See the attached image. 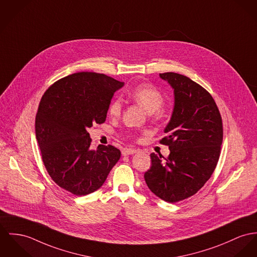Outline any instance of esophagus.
Returning a JSON list of instances; mask_svg holds the SVG:
<instances>
[{"label":"esophagus","instance_id":"obj_1","mask_svg":"<svg viewBox=\"0 0 257 257\" xmlns=\"http://www.w3.org/2000/svg\"><path fill=\"white\" fill-rule=\"evenodd\" d=\"M138 151L134 150V149H123L122 150V156H129V155H134L136 154Z\"/></svg>","mask_w":257,"mask_h":257}]
</instances>
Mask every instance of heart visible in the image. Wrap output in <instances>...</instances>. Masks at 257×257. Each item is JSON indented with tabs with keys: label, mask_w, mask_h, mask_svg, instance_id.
<instances>
[{
	"label": "heart",
	"mask_w": 257,
	"mask_h": 257,
	"mask_svg": "<svg viewBox=\"0 0 257 257\" xmlns=\"http://www.w3.org/2000/svg\"><path fill=\"white\" fill-rule=\"evenodd\" d=\"M128 97L137 102L148 113L152 114L160 109L163 104V95L151 84H140L128 93ZM122 109V102L119 99L110 102L108 113L111 116H118Z\"/></svg>",
	"instance_id": "obj_1"
}]
</instances>
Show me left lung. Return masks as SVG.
<instances>
[{
  "label": "left lung",
  "mask_w": 257,
  "mask_h": 257,
  "mask_svg": "<svg viewBox=\"0 0 257 257\" xmlns=\"http://www.w3.org/2000/svg\"><path fill=\"white\" fill-rule=\"evenodd\" d=\"M159 77L174 90V108L160 143L168 146L164 158L151 154L152 166L145 173L149 189L174 203L198 193L211 177L223 141L222 118L211 95L187 76L166 72Z\"/></svg>",
  "instance_id": "8db88e82"
}]
</instances>
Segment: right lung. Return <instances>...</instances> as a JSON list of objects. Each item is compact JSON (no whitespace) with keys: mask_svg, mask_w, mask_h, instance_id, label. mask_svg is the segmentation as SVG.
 <instances>
[{"mask_svg":"<svg viewBox=\"0 0 257 257\" xmlns=\"http://www.w3.org/2000/svg\"><path fill=\"white\" fill-rule=\"evenodd\" d=\"M123 82L78 72L55 82L43 95L35 119L36 139L49 175L75 196L99 189L120 158L113 146L90 149L88 128L103 123Z\"/></svg>","mask_w":257,"mask_h":257,"instance_id":"obj_1","label":"right lung"}]
</instances>
